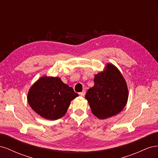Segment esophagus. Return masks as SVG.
I'll use <instances>...</instances> for the list:
<instances>
[{"label":"esophagus","mask_w":158,"mask_h":158,"mask_svg":"<svg viewBox=\"0 0 158 158\" xmlns=\"http://www.w3.org/2000/svg\"><path fill=\"white\" fill-rule=\"evenodd\" d=\"M85 90H83L82 92L79 93V95H80V96H82V97H84V95H85Z\"/></svg>","instance_id":"1"}]
</instances>
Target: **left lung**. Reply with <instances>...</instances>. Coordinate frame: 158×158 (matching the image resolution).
<instances>
[{
  "mask_svg": "<svg viewBox=\"0 0 158 158\" xmlns=\"http://www.w3.org/2000/svg\"><path fill=\"white\" fill-rule=\"evenodd\" d=\"M94 85L85 94L95 117L106 119L116 115L125 107L128 91L126 81L115 66L107 63L103 71L95 75Z\"/></svg>",
  "mask_w": 158,
  "mask_h": 158,
  "instance_id": "obj_1",
  "label": "left lung"
}]
</instances>
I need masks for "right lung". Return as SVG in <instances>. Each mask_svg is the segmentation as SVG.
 <instances>
[{"mask_svg": "<svg viewBox=\"0 0 158 158\" xmlns=\"http://www.w3.org/2000/svg\"><path fill=\"white\" fill-rule=\"evenodd\" d=\"M78 96L59 77L44 76L33 84L27 93L30 106L41 117L56 120L63 117L72 100Z\"/></svg>", "mask_w": 158, "mask_h": 158, "instance_id": "right-lung-1", "label": "right lung"}]
</instances>
